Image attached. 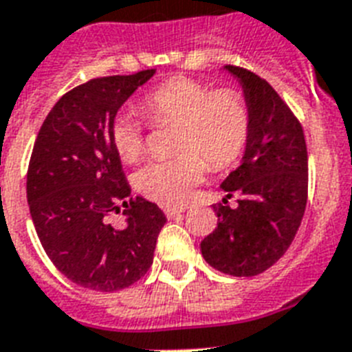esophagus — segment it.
I'll return each instance as SVG.
<instances>
[{
	"instance_id": "1",
	"label": "esophagus",
	"mask_w": 352,
	"mask_h": 352,
	"mask_svg": "<svg viewBox=\"0 0 352 352\" xmlns=\"http://www.w3.org/2000/svg\"><path fill=\"white\" fill-rule=\"evenodd\" d=\"M164 213H166L168 219H175L181 213H184V208H164Z\"/></svg>"
}]
</instances>
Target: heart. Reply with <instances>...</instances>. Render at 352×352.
<instances>
[{"label": "heart", "instance_id": "1", "mask_svg": "<svg viewBox=\"0 0 352 352\" xmlns=\"http://www.w3.org/2000/svg\"><path fill=\"white\" fill-rule=\"evenodd\" d=\"M141 110L155 124L177 122L173 159H157L135 173V188L150 201L179 208L190 201L208 171L231 166L244 153L250 139V110L241 94L213 90L190 77H173L151 88ZM110 137L117 155L135 162L144 151L141 122L128 111L111 121Z\"/></svg>", "mask_w": 352, "mask_h": 352}]
</instances>
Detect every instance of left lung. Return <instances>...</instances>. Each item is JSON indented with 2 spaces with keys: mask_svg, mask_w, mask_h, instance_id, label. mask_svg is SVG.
Instances as JSON below:
<instances>
[{
  "mask_svg": "<svg viewBox=\"0 0 352 352\" xmlns=\"http://www.w3.org/2000/svg\"><path fill=\"white\" fill-rule=\"evenodd\" d=\"M250 110V139L241 164L222 181L236 208L215 206L217 228L201 242L211 267L231 276L270 270L295 239L307 202V148L304 131L270 82L244 68L226 65Z\"/></svg>",
  "mask_w": 352,
  "mask_h": 352,
  "instance_id": "left-lung-1",
  "label": "left lung"
}]
</instances>
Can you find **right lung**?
I'll list each match as a JSON object with an SVG mask.
<instances>
[{
  "mask_svg": "<svg viewBox=\"0 0 352 352\" xmlns=\"http://www.w3.org/2000/svg\"><path fill=\"white\" fill-rule=\"evenodd\" d=\"M153 74L79 85L54 104L34 144L27 175L34 228L57 270L87 289L111 293L146 275L166 222L159 206L130 197L110 137L117 111ZM121 209L125 226L117 230L106 217Z\"/></svg>",
  "mask_w": 352,
  "mask_h": 352,
  "instance_id": "right-lung-1",
  "label": "right lung"
}]
</instances>
